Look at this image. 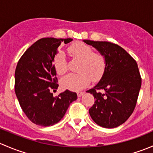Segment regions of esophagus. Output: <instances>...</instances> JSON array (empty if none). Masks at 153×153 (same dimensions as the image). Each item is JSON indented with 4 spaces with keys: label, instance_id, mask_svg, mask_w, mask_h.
<instances>
[{
    "label": "esophagus",
    "instance_id": "obj_1",
    "mask_svg": "<svg viewBox=\"0 0 153 153\" xmlns=\"http://www.w3.org/2000/svg\"><path fill=\"white\" fill-rule=\"evenodd\" d=\"M84 92H77V95H78V97H81L83 95H84Z\"/></svg>",
    "mask_w": 153,
    "mask_h": 153
}]
</instances>
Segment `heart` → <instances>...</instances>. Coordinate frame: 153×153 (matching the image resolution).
<instances>
[{"label": "heart", "mask_w": 153, "mask_h": 153, "mask_svg": "<svg viewBox=\"0 0 153 153\" xmlns=\"http://www.w3.org/2000/svg\"><path fill=\"white\" fill-rule=\"evenodd\" d=\"M67 52L71 57L81 60L78 67L79 73H71L60 81L63 89L78 91L89 85L91 79L98 81L102 78L106 67L105 56L94 52L93 48L83 42H75L69 46ZM53 67L58 75H64L68 70L65 54L60 51L53 59Z\"/></svg>", "instance_id": "1"}]
</instances>
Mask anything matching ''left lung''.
<instances>
[{"mask_svg":"<svg viewBox=\"0 0 153 153\" xmlns=\"http://www.w3.org/2000/svg\"><path fill=\"white\" fill-rule=\"evenodd\" d=\"M105 56L104 75L93 88L86 91L95 101L89 109L92 119L104 128L124 124L133 112L141 86L138 64L122 47L107 41L84 40ZM99 90L104 91L101 94Z\"/></svg>","mask_w":153,"mask_h":153,"instance_id":"left-lung-1","label":"left lung"}]
</instances>
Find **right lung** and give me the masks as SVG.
Listing matches in <instances>:
<instances>
[{"instance_id":"obj_1","label":"right lung","mask_w":153,"mask_h":153,"mask_svg":"<svg viewBox=\"0 0 153 153\" xmlns=\"http://www.w3.org/2000/svg\"><path fill=\"white\" fill-rule=\"evenodd\" d=\"M72 38H44L27 49L17 64L15 91L21 109L34 124L49 126L64 116L77 94L67 89L56 97L52 90L58 89V78L53 59L61 42L68 44Z\"/></svg>"}]
</instances>
